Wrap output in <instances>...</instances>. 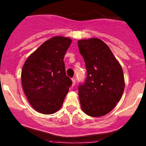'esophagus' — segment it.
Returning <instances> with one entry per match:
<instances>
[{"instance_id":"obj_1","label":"esophagus","mask_w":146,"mask_h":146,"mask_svg":"<svg viewBox=\"0 0 146 146\" xmlns=\"http://www.w3.org/2000/svg\"><path fill=\"white\" fill-rule=\"evenodd\" d=\"M75 83H76V80H75V78H73L72 79V84H73V86H74Z\"/></svg>"}]
</instances>
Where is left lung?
I'll return each mask as SVG.
<instances>
[{
	"mask_svg": "<svg viewBox=\"0 0 146 146\" xmlns=\"http://www.w3.org/2000/svg\"><path fill=\"white\" fill-rule=\"evenodd\" d=\"M87 76L78 86L82 109L90 117L110 113L121 100L125 82L122 68L108 45L98 38L80 40Z\"/></svg>",
	"mask_w": 146,
	"mask_h": 146,
	"instance_id": "1",
	"label": "left lung"
}]
</instances>
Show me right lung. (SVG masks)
Listing matches in <instances>:
<instances>
[{
    "label": "right lung",
    "instance_id": "1",
    "mask_svg": "<svg viewBox=\"0 0 146 146\" xmlns=\"http://www.w3.org/2000/svg\"><path fill=\"white\" fill-rule=\"evenodd\" d=\"M71 42L66 37H53L31 53L23 65V90L30 104L38 113L51 115L62 106L72 84L66 75L64 62Z\"/></svg>",
    "mask_w": 146,
    "mask_h": 146
}]
</instances>
